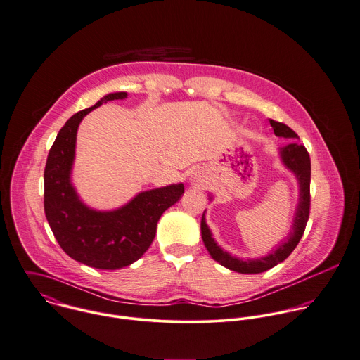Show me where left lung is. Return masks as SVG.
I'll list each match as a JSON object with an SVG mask.
<instances>
[{
	"mask_svg": "<svg viewBox=\"0 0 360 360\" xmlns=\"http://www.w3.org/2000/svg\"><path fill=\"white\" fill-rule=\"evenodd\" d=\"M271 126L278 137H286V139H299V136L285 123L276 122L269 119ZM281 157L283 164L296 175L299 185H300V202L297 206L296 217L293 221V231H290L288 240L282 243L272 254L257 258V259H240L236 257H231L229 252L223 251L212 237L210 229L206 224L205 213L202 216L200 221V230H202V238L205 243V247L207 248L209 254L214 261H217L220 265L224 268L238 272V274H261L265 272L278 264L283 262L297 247L299 241L302 240L309 216H310V179H311V162H310V155L309 151L306 150L304 146L295 143L288 144L286 147L281 148Z\"/></svg>",
	"mask_w": 360,
	"mask_h": 360,
	"instance_id": "left-lung-1",
	"label": "left lung"
}]
</instances>
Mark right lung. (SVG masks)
I'll return each mask as SVG.
<instances>
[{
	"mask_svg": "<svg viewBox=\"0 0 360 360\" xmlns=\"http://www.w3.org/2000/svg\"><path fill=\"white\" fill-rule=\"evenodd\" d=\"M126 92L109 94L94 106L71 116L60 129L44 168V214L63 251L72 259L96 269H120L143 257L151 245L161 214L184 195V185L146 191L112 212L85 206L72 184L77 129L92 109Z\"/></svg>",
	"mask_w": 360,
	"mask_h": 360,
	"instance_id": "obj_1",
	"label": "right lung"
}]
</instances>
